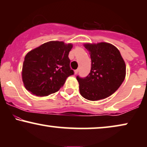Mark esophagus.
Instances as JSON below:
<instances>
[{
  "label": "esophagus",
  "instance_id": "1",
  "mask_svg": "<svg viewBox=\"0 0 147 147\" xmlns=\"http://www.w3.org/2000/svg\"><path fill=\"white\" fill-rule=\"evenodd\" d=\"M78 71H79V70H78V69H76V70H75V71H74V72H75V74H76V75L78 73Z\"/></svg>",
  "mask_w": 147,
  "mask_h": 147
}]
</instances>
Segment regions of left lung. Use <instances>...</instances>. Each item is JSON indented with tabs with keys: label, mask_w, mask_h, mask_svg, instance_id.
I'll list each match as a JSON object with an SVG mask.
<instances>
[{
	"label": "left lung",
	"mask_w": 147,
	"mask_h": 147,
	"mask_svg": "<svg viewBox=\"0 0 147 147\" xmlns=\"http://www.w3.org/2000/svg\"><path fill=\"white\" fill-rule=\"evenodd\" d=\"M91 57V70L85 78L78 76L80 92L84 98L96 101L117 90L126 76V65L117 48L107 43L85 44Z\"/></svg>",
	"instance_id": "obj_1"
}]
</instances>
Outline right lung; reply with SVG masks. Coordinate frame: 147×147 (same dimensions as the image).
Returning a JSON list of instances; mask_svg holds the SVG:
<instances>
[{"label":"right lung","mask_w":147,"mask_h":147,"mask_svg":"<svg viewBox=\"0 0 147 147\" xmlns=\"http://www.w3.org/2000/svg\"><path fill=\"white\" fill-rule=\"evenodd\" d=\"M71 44L50 41L29 52L25 57L22 77L31 94L46 96L63 87L67 78L74 74L68 55Z\"/></svg>","instance_id":"obj_1"}]
</instances>
